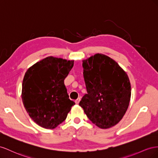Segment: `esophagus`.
Here are the masks:
<instances>
[{
    "label": "esophagus",
    "mask_w": 158,
    "mask_h": 158,
    "mask_svg": "<svg viewBox=\"0 0 158 158\" xmlns=\"http://www.w3.org/2000/svg\"><path fill=\"white\" fill-rule=\"evenodd\" d=\"M80 101H81V98H78L77 99H76L75 102L76 104H79V102H80Z\"/></svg>",
    "instance_id": "34e87169"
}]
</instances>
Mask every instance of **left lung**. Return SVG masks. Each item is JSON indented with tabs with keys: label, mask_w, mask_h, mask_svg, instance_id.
<instances>
[{
	"label": "left lung",
	"mask_w": 158,
	"mask_h": 158,
	"mask_svg": "<svg viewBox=\"0 0 158 158\" xmlns=\"http://www.w3.org/2000/svg\"><path fill=\"white\" fill-rule=\"evenodd\" d=\"M83 67L87 94L79 105L98 127H114L125 114L131 97L127 73L114 60L100 53L83 60Z\"/></svg>",
	"instance_id": "obj_1"
}]
</instances>
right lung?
Segmentation results:
<instances>
[{
	"label": "right lung",
	"mask_w": 158,
	"mask_h": 158,
	"mask_svg": "<svg viewBox=\"0 0 158 158\" xmlns=\"http://www.w3.org/2000/svg\"><path fill=\"white\" fill-rule=\"evenodd\" d=\"M73 61L48 57L27 70L22 81V98L26 111L35 123L53 129L64 122L71 106L64 79Z\"/></svg>",
	"instance_id": "right-lung-1"
}]
</instances>
